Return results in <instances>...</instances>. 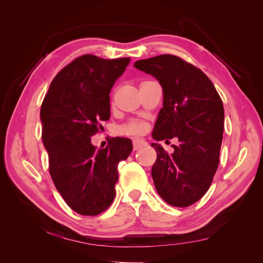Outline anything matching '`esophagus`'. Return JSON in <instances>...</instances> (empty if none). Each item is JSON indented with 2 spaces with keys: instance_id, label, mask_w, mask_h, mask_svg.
Here are the masks:
<instances>
[{
  "instance_id": "34e87169",
  "label": "esophagus",
  "mask_w": 263,
  "mask_h": 263,
  "mask_svg": "<svg viewBox=\"0 0 263 263\" xmlns=\"http://www.w3.org/2000/svg\"><path fill=\"white\" fill-rule=\"evenodd\" d=\"M147 146V141L144 140V139H134L133 140V147H134V150H138L142 147Z\"/></svg>"
}]
</instances>
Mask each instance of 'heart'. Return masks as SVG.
<instances>
[{"label": "heart", "mask_w": 263, "mask_h": 263, "mask_svg": "<svg viewBox=\"0 0 263 263\" xmlns=\"http://www.w3.org/2000/svg\"><path fill=\"white\" fill-rule=\"evenodd\" d=\"M147 129V124L140 119H129L118 128V132L124 136H138Z\"/></svg>", "instance_id": "b5f03b06"}]
</instances>
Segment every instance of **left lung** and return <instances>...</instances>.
<instances>
[{
  "instance_id": "1",
  "label": "left lung",
  "mask_w": 263,
  "mask_h": 263,
  "mask_svg": "<svg viewBox=\"0 0 263 263\" xmlns=\"http://www.w3.org/2000/svg\"><path fill=\"white\" fill-rule=\"evenodd\" d=\"M135 68L156 77L163 90L153 137L179 139L171 155L151 144L157 151L151 169L156 190L169 205L187 208L208 192L218 168L224 133L221 99L201 69L178 55L138 60Z\"/></svg>"
}]
</instances>
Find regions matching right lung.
Here are the masks:
<instances>
[{"label": "right lung", "mask_w": 263, "mask_h": 263, "mask_svg": "<svg viewBox=\"0 0 263 263\" xmlns=\"http://www.w3.org/2000/svg\"><path fill=\"white\" fill-rule=\"evenodd\" d=\"M130 58L103 59L83 54L61 69L41 108L42 138L53 184L71 210L95 216L113 203L117 164L133 150L132 141L114 137L97 149L91 137L109 119V92Z\"/></svg>", "instance_id": "1"}]
</instances>
